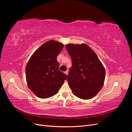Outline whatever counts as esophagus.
<instances>
[{
	"mask_svg": "<svg viewBox=\"0 0 132 132\" xmlns=\"http://www.w3.org/2000/svg\"><path fill=\"white\" fill-rule=\"evenodd\" d=\"M64 73L67 75L68 74V70H67V71H65V72H64Z\"/></svg>",
	"mask_w": 132,
	"mask_h": 132,
	"instance_id": "obj_1",
	"label": "esophagus"
}]
</instances>
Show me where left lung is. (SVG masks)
I'll use <instances>...</instances> for the list:
<instances>
[{
    "label": "left lung",
    "instance_id": "obj_1",
    "mask_svg": "<svg viewBox=\"0 0 132 132\" xmlns=\"http://www.w3.org/2000/svg\"><path fill=\"white\" fill-rule=\"evenodd\" d=\"M65 47L72 61L67 80L73 94L84 100L93 98L104 84V67L86 44H68Z\"/></svg>",
    "mask_w": 132,
    "mask_h": 132
}]
</instances>
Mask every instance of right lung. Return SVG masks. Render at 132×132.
Wrapping results in <instances>:
<instances>
[{"mask_svg": "<svg viewBox=\"0 0 132 132\" xmlns=\"http://www.w3.org/2000/svg\"><path fill=\"white\" fill-rule=\"evenodd\" d=\"M63 44L54 40L45 42L36 51L26 67L29 88L37 97L47 98L55 95L67 75L59 70L57 57Z\"/></svg>", "mask_w": 132, "mask_h": 132, "instance_id": "right-lung-1", "label": "right lung"}]
</instances>
